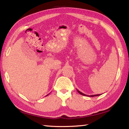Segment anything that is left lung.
<instances>
[{"mask_svg": "<svg viewBox=\"0 0 129 129\" xmlns=\"http://www.w3.org/2000/svg\"><path fill=\"white\" fill-rule=\"evenodd\" d=\"M77 91H78V92L79 93V94H81V95H82L86 96H89V97H94V96H99V95H101V94H96V95H86V94H84V93H83V92H80V91H79V90H78V89H77Z\"/></svg>", "mask_w": 129, "mask_h": 129, "instance_id": "8db88e82", "label": "left lung"}]
</instances>
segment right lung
<instances>
[{
    "label": "right lung",
    "instance_id": "obj_1",
    "mask_svg": "<svg viewBox=\"0 0 129 129\" xmlns=\"http://www.w3.org/2000/svg\"><path fill=\"white\" fill-rule=\"evenodd\" d=\"M48 95H49V94H48V95H46V96H48Z\"/></svg>",
    "mask_w": 129,
    "mask_h": 129
}]
</instances>
